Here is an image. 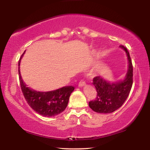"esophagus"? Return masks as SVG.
I'll return each instance as SVG.
<instances>
[{"mask_svg":"<svg viewBox=\"0 0 150 150\" xmlns=\"http://www.w3.org/2000/svg\"><path fill=\"white\" fill-rule=\"evenodd\" d=\"M85 84H86V83H85V81H84V80H81V81H80V82L79 83V87H83V86L85 85Z\"/></svg>","mask_w":150,"mask_h":150,"instance_id":"1","label":"esophagus"}]
</instances>
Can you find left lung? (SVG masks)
<instances>
[{"instance_id":"obj_1","label":"left lung","mask_w":150,"mask_h":150,"mask_svg":"<svg viewBox=\"0 0 150 150\" xmlns=\"http://www.w3.org/2000/svg\"><path fill=\"white\" fill-rule=\"evenodd\" d=\"M120 47L126 51L128 60V69L124 81L116 83H109L100 76L93 79V85L97 91L94 100L89 102V107L99 113H110L123 105L129 96L133 83V67L129 52L126 47Z\"/></svg>"}]
</instances>
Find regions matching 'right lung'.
<instances>
[{
  "instance_id": "right-lung-1",
  "label": "right lung",
  "mask_w": 150,
  "mask_h": 150,
  "mask_svg": "<svg viewBox=\"0 0 150 150\" xmlns=\"http://www.w3.org/2000/svg\"><path fill=\"white\" fill-rule=\"evenodd\" d=\"M24 52L18 61V73L20 87L26 101L35 111L43 116L53 117L62 112L67 107L69 96L74 90V87L66 86L47 92L37 91L28 87L22 81L20 71V60Z\"/></svg>"
}]
</instances>
